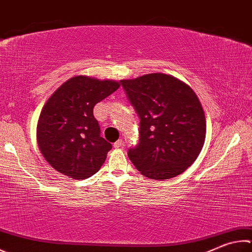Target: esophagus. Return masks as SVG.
Here are the masks:
<instances>
[{"label":"esophagus","mask_w":252,"mask_h":252,"mask_svg":"<svg viewBox=\"0 0 252 252\" xmlns=\"http://www.w3.org/2000/svg\"><path fill=\"white\" fill-rule=\"evenodd\" d=\"M122 145H123V141L120 139V140H118L117 142H116V143H114L113 144V146H114V148H116V149H120V148H122Z\"/></svg>","instance_id":"esophagus-1"}]
</instances>
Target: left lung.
Wrapping results in <instances>:
<instances>
[{
	"mask_svg": "<svg viewBox=\"0 0 252 252\" xmlns=\"http://www.w3.org/2000/svg\"><path fill=\"white\" fill-rule=\"evenodd\" d=\"M120 82L140 118L139 143L127 150L133 165L151 180L185 172L206 136L204 110L194 90L161 72Z\"/></svg>",
	"mask_w": 252,
	"mask_h": 252,
	"instance_id": "obj_1",
	"label": "left lung"
}]
</instances>
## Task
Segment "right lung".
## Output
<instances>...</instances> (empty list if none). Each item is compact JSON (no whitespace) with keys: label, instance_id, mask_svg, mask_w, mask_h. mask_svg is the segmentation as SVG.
I'll list each match as a JSON object with an SVG mask.
<instances>
[{"label":"right lung","instance_id":"right-lung-1","mask_svg":"<svg viewBox=\"0 0 252 252\" xmlns=\"http://www.w3.org/2000/svg\"><path fill=\"white\" fill-rule=\"evenodd\" d=\"M120 84L75 76L50 95L37 123V143L45 159L57 172L75 180L97 173L112 145L100 136L94 107Z\"/></svg>","mask_w":252,"mask_h":252}]
</instances>
